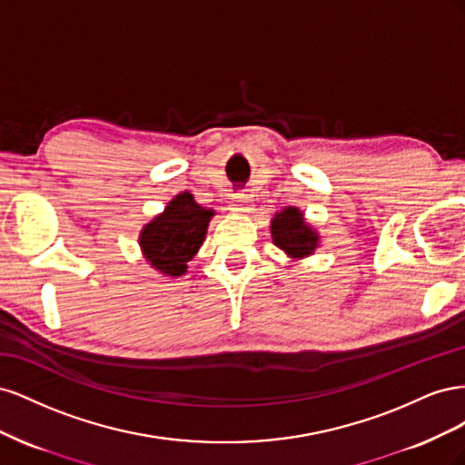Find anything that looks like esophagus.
<instances>
[{"instance_id":"1","label":"esophagus","mask_w":465,"mask_h":465,"mask_svg":"<svg viewBox=\"0 0 465 465\" xmlns=\"http://www.w3.org/2000/svg\"><path fill=\"white\" fill-rule=\"evenodd\" d=\"M234 209L241 211V213H250L252 211V195L250 193H236L234 195Z\"/></svg>"}]
</instances>
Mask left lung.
I'll use <instances>...</instances> for the list:
<instances>
[{"instance_id": "obj_1", "label": "left lung", "mask_w": 465, "mask_h": 465, "mask_svg": "<svg viewBox=\"0 0 465 465\" xmlns=\"http://www.w3.org/2000/svg\"><path fill=\"white\" fill-rule=\"evenodd\" d=\"M272 238L277 248H281L292 260H302L314 254L320 236L304 221L302 211L297 207H285L272 219Z\"/></svg>"}]
</instances>
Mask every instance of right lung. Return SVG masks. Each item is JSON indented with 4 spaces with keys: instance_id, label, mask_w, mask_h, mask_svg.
Instances as JSON below:
<instances>
[{
    "instance_id": "add662e5",
    "label": "right lung",
    "mask_w": 465,
    "mask_h": 465,
    "mask_svg": "<svg viewBox=\"0 0 465 465\" xmlns=\"http://www.w3.org/2000/svg\"><path fill=\"white\" fill-rule=\"evenodd\" d=\"M213 215L215 211L195 203L190 192L178 193L139 234L145 260L168 277L184 275L188 262L205 241L207 224Z\"/></svg>"
}]
</instances>
